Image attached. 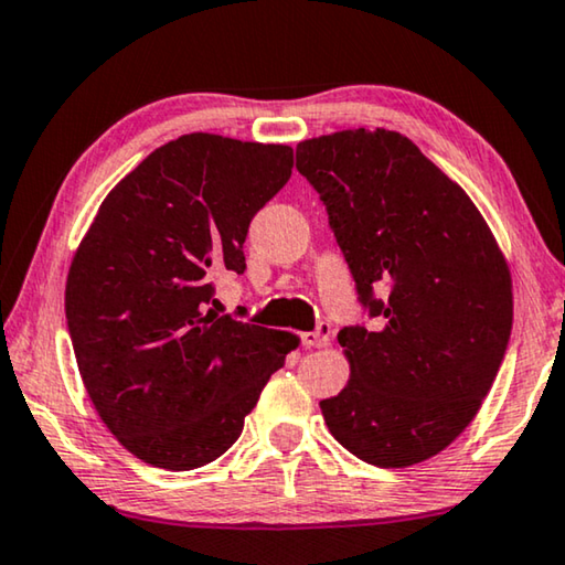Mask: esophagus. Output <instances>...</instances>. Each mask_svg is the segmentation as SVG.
I'll return each instance as SVG.
<instances>
[{
	"label": "esophagus",
	"mask_w": 565,
	"mask_h": 565,
	"mask_svg": "<svg viewBox=\"0 0 565 565\" xmlns=\"http://www.w3.org/2000/svg\"><path fill=\"white\" fill-rule=\"evenodd\" d=\"M330 332H332L330 324L319 322L315 332L301 334V344H305V348H324V344L330 342Z\"/></svg>",
	"instance_id": "esophagus-1"
}]
</instances>
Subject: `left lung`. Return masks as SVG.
<instances>
[{
  "label": "left lung",
  "mask_w": 565,
  "mask_h": 565,
  "mask_svg": "<svg viewBox=\"0 0 565 565\" xmlns=\"http://www.w3.org/2000/svg\"><path fill=\"white\" fill-rule=\"evenodd\" d=\"M370 319L337 340L350 381L319 401L327 428L375 467L446 449L490 393L512 330V281L475 202L398 131L297 145Z\"/></svg>",
  "instance_id": "1"
}]
</instances>
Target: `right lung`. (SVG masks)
I'll return each instance as SVG.
<instances>
[{
    "label": "right lung",
    "instance_id": "1",
    "mask_svg": "<svg viewBox=\"0 0 565 565\" xmlns=\"http://www.w3.org/2000/svg\"><path fill=\"white\" fill-rule=\"evenodd\" d=\"M294 149L184 134L100 202L75 250L65 317L83 385L134 457L188 471L225 454L297 337L215 315V279L246 271L248 225Z\"/></svg>",
    "mask_w": 565,
    "mask_h": 565
}]
</instances>
